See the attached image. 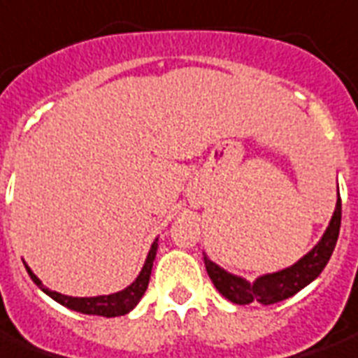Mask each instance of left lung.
I'll list each match as a JSON object with an SVG mask.
<instances>
[{
	"label": "left lung",
	"mask_w": 358,
	"mask_h": 358,
	"mask_svg": "<svg viewBox=\"0 0 358 358\" xmlns=\"http://www.w3.org/2000/svg\"><path fill=\"white\" fill-rule=\"evenodd\" d=\"M340 223H342V199L338 193L336 210L332 214L331 223L312 252H308L304 257L299 259L293 266L259 276L255 282H248L244 278L229 274L227 270L217 266L206 255H204V266L214 287L234 304H252V302H259L264 306L276 304L280 300H285L299 293L300 289L306 287L308 283H312L323 272L334 252L338 234H340Z\"/></svg>",
	"instance_id": "8db88e82"
}]
</instances>
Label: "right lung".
Here are the masks:
<instances>
[{
  "instance_id": "add662e5",
  "label": "right lung",
  "mask_w": 358,
  "mask_h": 358,
  "mask_svg": "<svg viewBox=\"0 0 358 358\" xmlns=\"http://www.w3.org/2000/svg\"><path fill=\"white\" fill-rule=\"evenodd\" d=\"M155 252H157V238L154 240V244L150 248L148 257H146V263H144L141 274L136 276V280L131 283L129 287H125L124 291H118V293L113 294H101V296H84V299H78V296H67V294L56 293V291H50L48 287L43 285L39 278L35 276L31 268L26 264V270L29 278L34 280L37 285H39L43 291H45L50 299H54L56 302H59L62 306L69 308V310H75V312L86 313V315H103V317H118V315H125L129 313L133 308L138 304V300L143 299V294L146 293L150 282V274H152V266H154Z\"/></svg>"
}]
</instances>
